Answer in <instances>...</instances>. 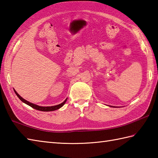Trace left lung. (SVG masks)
Listing matches in <instances>:
<instances>
[{"instance_id":"obj_1","label":"left lung","mask_w":158,"mask_h":158,"mask_svg":"<svg viewBox=\"0 0 158 158\" xmlns=\"http://www.w3.org/2000/svg\"><path fill=\"white\" fill-rule=\"evenodd\" d=\"M113 107H115V106H113Z\"/></svg>"}]
</instances>
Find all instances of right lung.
<instances>
[{
	"mask_svg": "<svg viewBox=\"0 0 158 158\" xmlns=\"http://www.w3.org/2000/svg\"><path fill=\"white\" fill-rule=\"evenodd\" d=\"M14 92L15 93V94L17 95V96H18V98L20 99V100H21V101H22L23 103H25V104H26V105H29L30 106L32 107L33 109H35L36 110H41V111H53V110H58L60 108H61L62 106H63V105H64L65 102H66V100H67V98H66L64 101L63 102H62L61 104H60V105H58L52 106H41L36 105H35V104H33V103H32L31 102L27 101V100H26L25 99H23L22 97H21L18 94V93L17 92L15 89H14Z\"/></svg>",
	"mask_w": 158,
	"mask_h": 158,
	"instance_id": "right-lung-1",
	"label": "right lung"
}]
</instances>
